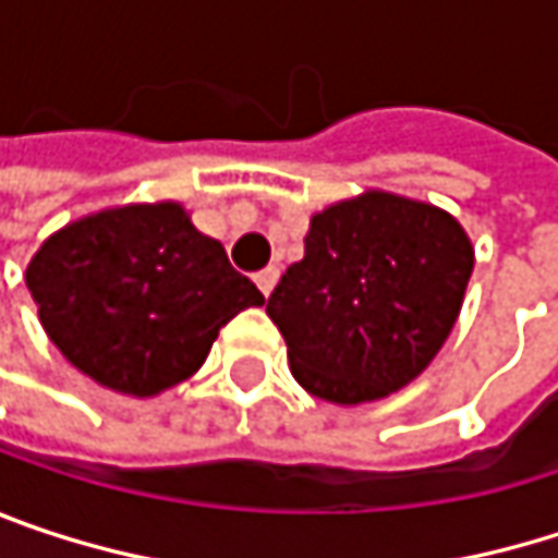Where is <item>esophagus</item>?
Returning <instances> with one entry per match:
<instances>
[{"mask_svg": "<svg viewBox=\"0 0 558 558\" xmlns=\"http://www.w3.org/2000/svg\"><path fill=\"white\" fill-rule=\"evenodd\" d=\"M278 278H280L278 268H265V271H258V275H255V283H258V290H262L265 296H271V290H275Z\"/></svg>", "mask_w": 558, "mask_h": 558, "instance_id": "esophagus-1", "label": "esophagus"}]
</instances>
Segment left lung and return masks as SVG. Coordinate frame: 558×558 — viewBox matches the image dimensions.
Returning a JSON list of instances; mask_svg holds the SVG:
<instances>
[{"label":"left lung","instance_id":"8db88e82","mask_svg":"<svg viewBox=\"0 0 558 558\" xmlns=\"http://www.w3.org/2000/svg\"><path fill=\"white\" fill-rule=\"evenodd\" d=\"M268 296L293 378L352 407L407 388L449 339L475 248L446 209L368 190L310 219Z\"/></svg>","mask_w":558,"mask_h":558}]
</instances>
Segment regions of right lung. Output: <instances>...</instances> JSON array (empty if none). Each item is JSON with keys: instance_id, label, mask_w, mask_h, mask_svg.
Here are the masks:
<instances>
[{"instance_id": "1", "label": "right lung", "mask_w": 558, "mask_h": 558, "mask_svg": "<svg viewBox=\"0 0 558 558\" xmlns=\"http://www.w3.org/2000/svg\"><path fill=\"white\" fill-rule=\"evenodd\" d=\"M25 283L60 355L102 388L155 397L186 381L262 290L180 203L83 216L32 258Z\"/></svg>"}]
</instances>
